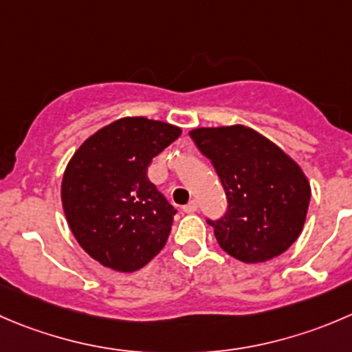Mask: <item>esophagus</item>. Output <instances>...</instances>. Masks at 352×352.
<instances>
[{"label": "esophagus", "mask_w": 352, "mask_h": 352, "mask_svg": "<svg viewBox=\"0 0 352 352\" xmlns=\"http://www.w3.org/2000/svg\"><path fill=\"white\" fill-rule=\"evenodd\" d=\"M182 210L186 211V213H194V211H197V201H194V199L189 201V203H187Z\"/></svg>", "instance_id": "esophagus-1"}]
</instances>
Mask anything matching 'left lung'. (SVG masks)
Masks as SVG:
<instances>
[{
  "label": "left lung",
  "instance_id": "obj_1",
  "mask_svg": "<svg viewBox=\"0 0 352 352\" xmlns=\"http://www.w3.org/2000/svg\"><path fill=\"white\" fill-rule=\"evenodd\" d=\"M197 149L213 163L227 196V211L208 223L218 244L244 263H261L287 251L308 213V179L294 160L242 125L194 129Z\"/></svg>",
  "mask_w": 352,
  "mask_h": 352
}]
</instances>
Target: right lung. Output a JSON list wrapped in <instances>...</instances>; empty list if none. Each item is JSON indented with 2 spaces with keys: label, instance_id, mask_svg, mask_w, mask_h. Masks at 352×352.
Wrapping results in <instances>:
<instances>
[{
  "label": "right lung",
  "instance_id": "add662e5",
  "mask_svg": "<svg viewBox=\"0 0 352 352\" xmlns=\"http://www.w3.org/2000/svg\"><path fill=\"white\" fill-rule=\"evenodd\" d=\"M180 129L127 117L91 135L72 156L61 182L68 227L103 267L135 272L166 244L175 208L148 179L155 156Z\"/></svg>",
  "mask_w": 352,
  "mask_h": 352
}]
</instances>
